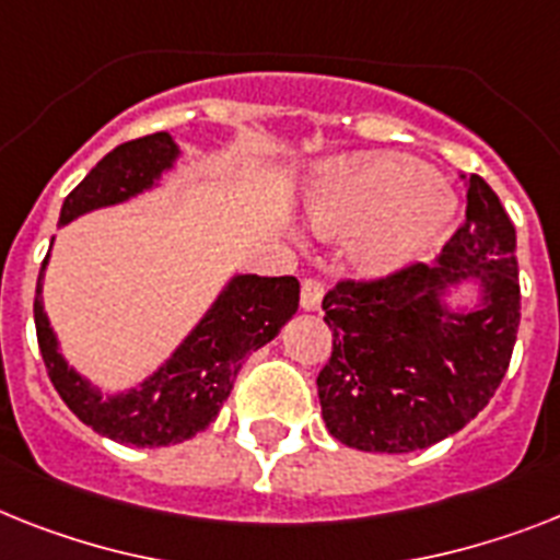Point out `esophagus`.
<instances>
[{"instance_id":"esophagus-1","label":"esophagus","mask_w":560,"mask_h":560,"mask_svg":"<svg viewBox=\"0 0 560 560\" xmlns=\"http://www.w3.org/2000/svg\"><path fill=\"white\" fill-rule=\"evenodd\" d=\"M323 303V283L320 280H314V277H306L303 285H300V306L306 308V312H317Z\"/></svg>"}]
</instances>
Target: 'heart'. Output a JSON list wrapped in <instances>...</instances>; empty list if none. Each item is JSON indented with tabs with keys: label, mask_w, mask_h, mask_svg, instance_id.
Segmentation results:
<instances>
[{
	"label": "heart",
	"mask_w": 560,
	"mask_h": 560,
	"mask_svg": "<svg viewBox=\"0 0 560 560\" xmlns=\"http://www.w3.org/2000/svg\"><path fill=\"white\" fill-rule=\"evenodd\" d=\"M306 220L323 237L358 231L349 262L363 277H386L423 260L452 234L455 197L418 160L397 154L340 156L314 168Z\"/></svg>",
	"instance_id": "b5f03b06"
}]
</instances>
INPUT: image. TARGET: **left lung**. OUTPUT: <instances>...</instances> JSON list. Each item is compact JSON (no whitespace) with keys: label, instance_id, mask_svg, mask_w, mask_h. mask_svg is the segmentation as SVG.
Returning a JSON list of instances; mask_svg holds the SVG:
<instances>
[{"label":"left lung","instance_id":"obj_1","mask_svg":"<svg viewBox=\"0 0 560 560\" xmlns=\"http://www.w3.org/2000/svg\"><path fill=\"white\" fill-rule=\"evenodd\" d=\"M466 223L435 266L323 298L331 358L317 374L331 438L360 452H415L455 435L492 400L521 323L515 225L498 194L464 177ZM476 294L465 300L463 285Z\"/></svg>","mask_w":560,"mask_h":560}]
</instances>
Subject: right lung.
<instances>
[{"label":"right lung","instance_id":"1","mask_svg":"<svg viewBox=\"0 0 560 560\" xmlns=\"http://www.w3.org/2000/svg\"><path fill=\"white\" fill-rule=\"evenodd\" d=\"M179 160L183 148L168 131L122 142L65 197L59 225L73 223L96 208L119 206L154 191ZM48 260L50 252L36 283L34 320L50 383L65 406L96 435L140 450L183 443L202 432L229 400L234 377L248 354L275 340L300 303V283L294 277L231 275L194 329L154 372L122 392H103L62 358L57 331L50 329L42 306V277Z\"/></svg>","mask_w":560,"mask_h":560}]
</instances>
